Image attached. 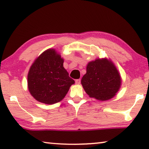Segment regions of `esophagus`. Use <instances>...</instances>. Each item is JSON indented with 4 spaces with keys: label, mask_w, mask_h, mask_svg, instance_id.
Returning <instances> with one entry per match:
<instances>
[{
    "label": "esophagus",
    "mask_w": 149,
    "mask_h": 149,
    "mask_svg": "<svg viewBox=\"0 0 149 149\" xmlns=\"http://www.w3.org/2000/svg\"><path fill=\"white\" fill-rule=\"evenodd\" d=\"M80 83H81V79H78L75 80V84H80Z\"/></svg>",
    "instance_id": "obj_1"
}]
</instances>
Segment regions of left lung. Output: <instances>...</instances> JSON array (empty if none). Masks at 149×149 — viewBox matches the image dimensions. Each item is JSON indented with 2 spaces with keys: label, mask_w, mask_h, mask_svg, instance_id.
Listing matches in <instances>:
<instances>
[{
  "label": "left lung",
  "mask_w": 149,
  "mask_h": 149,
  "mask_svg": "<svg viewBox=\"0 0 149 149\" xmlns=\"http://www.w3.org/2000/svg\"><path fill=\"white\" fill-rule=\"evenodd\" d=\"M81 82L90 97L104 101L114 97L120 89L122 79L111 60L97 58L88 63L87 72Z\"/></svg>",
  "instance_id": "obj_1"
}]
</instances>
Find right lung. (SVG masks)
<instances>
[{
    "label": "right lung",
    "mask_w": 149,
    "mask_h": 149,
    "mask_svg": "<svg viewBox=\"0 0 149 149\" xmlns=\"http://www.w3.org/2000/svg\"><path fill=\"white\" fill-rule=\"evenodd\" d=\"M64 59L54 49H48L33 63L27 75V85L35 100L47 104L64 99L74 80L64 66Z\"/></svg>",
    "instance_id": "add662e5"
}]
</instances>
